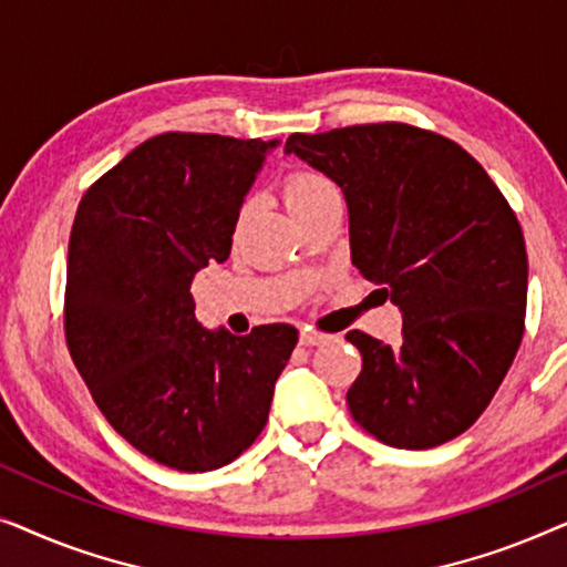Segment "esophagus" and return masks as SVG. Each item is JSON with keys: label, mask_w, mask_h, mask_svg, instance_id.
Instances as JSON below:
<instances>
[{"label": "esophagus", "mask_w": 567, "mask_h": 567, "mask_svg": "<svg viewBox=\"0 0 567 567\" xmlns=\"http://www.w3.org/2000/svg\"><path fill=\"white\" fill-rule=\"evenodd\" d=\"M328 340H330V336H324V332H315L309 328L301 330V336H299L301 346H320V343H328Z\"/></svg>", "instance_id": "obj_1"}]
</instances>
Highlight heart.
<instances>
[{
    "label": "heart",
    "instance_id": "b5f03b06",
    "mask_svg": "<svg viewBox=\"0 0 567 567\" xmlns=\"http://www.w3.org/2000/svg\"><path fill=\"white\" fill-rule=\"evenodd\" d=\"M324 193H332V185L317 173H293L284 185V200L291 216L299 214L301 208L312 206Z\"/></svg>",
    "mask_w": 567,
    "mask_h": 567
}]
</instances>
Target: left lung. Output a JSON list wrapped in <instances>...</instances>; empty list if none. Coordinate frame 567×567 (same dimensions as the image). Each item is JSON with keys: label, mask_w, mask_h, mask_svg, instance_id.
I'll return each mask as SVG.
<instances>
[{"label": "left lung", "mask_w": 567, "mask_h": 567, "mask_svg": "<svg viewBox=\"0 0 567 567\" xmlns=\"http://www.w3.org/2000/svg\"><path fill=\"white\" fill-rule=\"evenodd\" d=\"M284 152L343 190L353 266L402 312L400 346L346 336L363 359L353 421L398 449L460 436L524 336L529 262L508 200L460 144L405 123L291 134Z\"/></svg>", "instance_id": "obj_1"}]
</instances>
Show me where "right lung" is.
Instances as JSON below:
<instances>
[{"instance_id":"right-lung-1","label":"right lung","mask_w":567,"mask_h":567,"mask_svg":"<svg viewBox=\"0 0 567 567\" xmlns=\"http://www.w3.org/2000/svg\"><path fill=\"white\" fill-rule=\"evenodd\" d=\"M281 144L159 134L84 193L69 237V353L107 423L150 460L219 470L266 429L291 324L206 330L190 281L231 250L239 208Z\"/></svg>"}]
</instances>
